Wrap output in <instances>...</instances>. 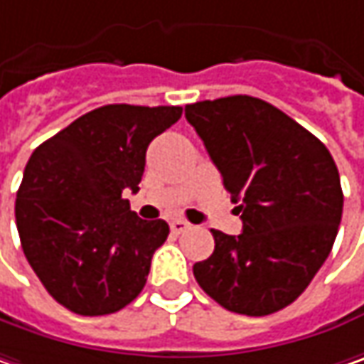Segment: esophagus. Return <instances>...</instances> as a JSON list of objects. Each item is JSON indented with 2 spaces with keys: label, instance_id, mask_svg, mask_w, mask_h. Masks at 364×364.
Masks as SVG:
<instances>
[{
  "label": "esophagus",
  "instance_id": "obj_1",
  "mask_svg": "<svg viewBox=\"0 0 364 364\" xmlns=\"http://www.w3.org/2000/svg\"><path fill=\"white\" fill-rule=\"evenodd\" d=\"M187 228H189V224H187L185 220H173V222H171V232H173V234H183Z\"/></svg>",
  "mask_w": 364,
  "mask_h": 364
}]
</instances>
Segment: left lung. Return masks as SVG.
Masks as SVG:
<instances>
[{
	"mask_svg": "<svg viewBox=\"0 0 364 364\" xmlns=\"http://www.w3.org/2000/svg\"><path fill=\"white\" fill-rule=\"evenodd\" d=\"M185 118L242 218L238 236L212 230V257L193 264L199 287L245 316L287 308L338 234L344 196L332 154L287 114L250 95L185 105Z\"/></svg>",
	"mask_w": 364,
	"mask_h": 364,
	"instance_id": "8db88e82",
	"label": "left lung"
}]
</instances>
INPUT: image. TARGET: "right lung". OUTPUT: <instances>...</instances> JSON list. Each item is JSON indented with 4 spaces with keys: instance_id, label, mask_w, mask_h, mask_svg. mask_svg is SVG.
Returning <instances> with one entry per match:
<instances>
[{
    "instance_id": "1",
    "label": "right lung",
    "mask_w": 364,
    "mask_h": 364,
    "mask_svg": "<svg viewBox=\"0 0 364 364\" xmlns=\"http://www.w3.org/2000/svg\"><path fill=\"white\" fill-rule=\"evenodd\" d=\"M177 105H103L32 152L16 198L26 259L46 291L79 316L126 308L146 285L165 220H140L138 191L152 138L181 118Z\"/></svg>"
}]
</instances>
